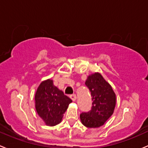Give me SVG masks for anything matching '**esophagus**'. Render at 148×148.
Returning <instances> with one entry per match:
<instances>
[{"label":"esophagus","instance_id":"34e87169","mask_svg":"<svg viewBox=\"0 0 148 148\" xmlns=\"http://www.w3.org/2000/svg\"><path fill=\"white\" fill-rule=\"evenodd\" d=\"M70 98H71L73 101H75V100H77V95H76L75 94L71 95H70Z\"/></svg>","mask_w":148,"mask_h":148}]
</instances>
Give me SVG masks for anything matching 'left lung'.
Returning <instances> with one entry per match:
<instances>
[{"instance_id": "8db88e82", "label": "left lung", "mask_w": 148, "mask_h": 148, "mask_svg": "<svg viewBox=\"0 0 148 148\" xmlns=\"http://www.w3.org/2000/svg\"><path fill=\"white\" fill-rule=\"evenodd\" d=\"M85 84L91 92L92 103L90 111L80 114V119L86 127L97 128L112 116L116 106V94L99 73L88 76Z\"/></svg>"}]
</instances>
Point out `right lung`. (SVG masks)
Wrapping results in <instances>:
<instances>
[{
	"mask_svg": "<svg viewBox=\"0 0 148 148\" xmlns=\"http://www.w3.org/2000/svg\"><path fill=\"white\" fill-rule=\"evenodd\" d=\"M35 108L46 125L55 126L61 121L72 100L53 84L51 79L41 82L36 91Z\"/></svg>",
	"mask_w": 148,
	"mask_h": 148,
	"instance_id": "right-lung-1",
	"label": "right lung"
}]
</instances>
